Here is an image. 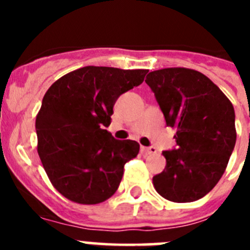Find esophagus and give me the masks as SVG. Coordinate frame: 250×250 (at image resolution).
I'll list each match as a JSON object with an SVG mask.
<instances>
[{
    "mask_svg": "<svg viewBox=\"0 0 250 250\" xmlns=\"http://www.w3.org/2000/svg\"><path fill=\"white\" fill-rule=\"evenodd\" d=\"M141 150H143V152H145L146 155H155V154H158V150H156V147L154 146H150V147H141Z\"/></svg>",
    "mask_w": 250,
    "mask_h": 250,
    "instance_id": "esophagus-1",
    "label": "esophagus"
}]
</instances>
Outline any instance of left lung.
I'll list each match as a JSON object with an SVG mask.
<instances>
[{
    "label": "left lung",
    "mask_w": 250,
    "mask_h": 250,
    "mask_svg": "<svg viewBox=\"0 0 250 250\" xmlns=\"http://www.w3.org/2000/svg\"><path fill=\"white\" fill-rule=\"evenodd\" d=\"M145 83L155 94L178 149L163 151L165 169L152 178L155 190L174 203L200 199L218 184L233 152L237 130L233 104L202 72L167 67Z\"/></svg>",
    "instance_id": "1"
}]
</instances>
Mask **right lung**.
<instances>
[{
    "instance_id": "obj_1",
    "label": "right lung",
    "mask_w": 250,
    "mask_h": 250,
    "mask_svg": "<svg viewBox=\"0 0 250 250\" xmlns=\"http://www.w3.org/2000/svg\"><path fill=\"white\" fill-rule=\"evenodd\" d=\"M149 70L86 66L60 77L36 116L37 152L51 184L77 204H99L118 190L124 165L140 145L105 130L115 101Z\"/></svg>"
}]
</instances>
